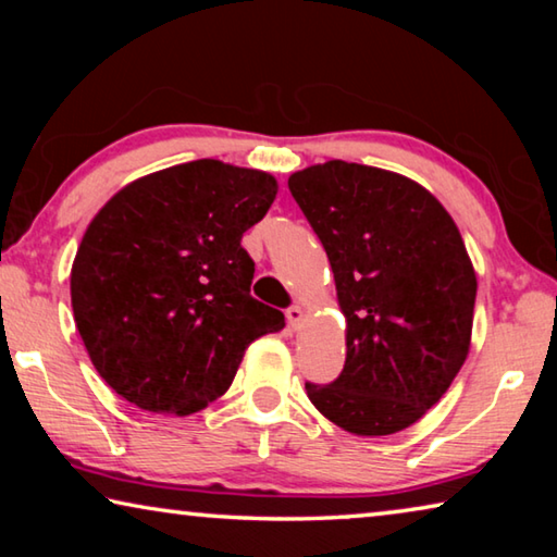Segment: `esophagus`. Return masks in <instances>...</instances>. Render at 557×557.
Listing matches in <instances>:
<instances>
[{"label":"esophagus","instance_id":"esophagus-1","mask_svg":"<svg viewBox=\"0 0 557 557\" xmlns=\"http://www.w3.org/2000/svg\"><path fill=\"white\" fill-rule=\"evenodd\" d=\"M285 314H287V322H289L292 329H299L301 322H305V309L297 307V305H292Z\"/></svg>","mask_w":557,"mask_h":557}]
</instances>
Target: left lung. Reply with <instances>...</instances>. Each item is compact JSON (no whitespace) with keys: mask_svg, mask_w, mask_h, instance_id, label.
I'll return each instance as SVG.
<instances>
[{"mask_svg":"<svg viewBox=\"0 0 557 557\" xmlns=\"http://www.w3.org/2000/svg\"><path fill=\"white\" fill-rule=\"evenodd\" d=\"M332 262L346 317V363L305 383L314 408L354 435L418 422L469 354L476 275L451 215L420 184L342 159L289 176Z\"/></svg>","mask_w":557,"mask_h":557,"instance_id":"obj_1","label":"left lung"}]
</instances>
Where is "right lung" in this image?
I'll return each mask as SVG.
<instances>
[{"mask_svg": "<svg viewBox=\"0 0 557 557\" xmlns=\"http://www.w3.org/2000/svg\"><path fill=\"white\" fill-rule=\"evenodd\" d=\"M258 169L196 159L102 206L71 270L75 326L100 379L137 408L191 414L219 398L245 348L285 314L250 295L240 245L275 201Z\"/></svg>", "mask_w": 557, "mask_h": 557, "instance_id": "1", "label": "right lung"}]
</instances>
